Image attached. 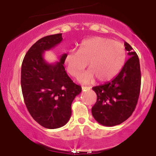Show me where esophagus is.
<instances>
[{"instance_id": "obj_1", "label": "esophagus", "mask_w": 156, "mask_h": 156, "mask_svg": "<svg viewBox=\"0 0 156 156\" xmlns=\"http://www.w3.org/2000/svg\"><path fill=\"white\" fill-rule=\"evenodd\" d=\"M91 89V87H82V90L83 91H86V90H89Z\"/></svg>"}]
</instances>
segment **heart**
Listing matches in <instances>:
<instances>
[{"label":"heart","instance_id":"1","mask_svg":"<svg viewBox=\"0 0 156 156\" xmlns=\"http://www.w3.org/2000/svg\"><path fill=\"white\" fill-rule=\"evenodd\" d=\"M125 59L126 50L123 44L108 38L94 37L83 40L78 52H68L65 64L69 74L77 77L89 62V69L81 74L80 82L89 83L96 77L99 82H105L119 73Z\"/></svg>","mask_w":156,"mask_h":156}]
</instances>
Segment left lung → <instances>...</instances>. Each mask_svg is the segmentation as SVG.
I'll return each instance as SVG.
<instances>
[{"label":"left lung","mask_w":156,"mask_h":156,"mask_svg":"<svg viewBox=\"0 0 156 156\" xmlns=\"http://www.w3.org/2000/svg\"><path fill=\"white\" fill-rule=\"evenodd\" d=\"M125 49L129 58L116 77L105 84L94 87L97 102L91 108L92 116L100 124L114 126L133 114L140 94L141 75L139 59L126 42Z\"/></svg>","instance_id":"obj_1"}]
</instances>
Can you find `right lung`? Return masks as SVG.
<instances>
[{
  "instance_id": "1",
  "label": "right lung",
  "mask_w": 156,
  "mask_h": 156,
  "mask_svg": "<svg viewBox=\"0 0 156 156\" xmlns=\"http://www.w3.org/2000/svg\"><path fill=\"white\" fill-rule=\"evenodd\" d=\"M62 33L37 40L27 51L21 68V88L25 104L35 121L46 129L65 126L72 115L71 105L82 87L74 84L59 62L48 63L44 53L62 41Z\"/></svg>"
}]
</instances>
